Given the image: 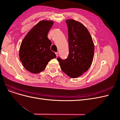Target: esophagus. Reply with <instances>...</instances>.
Here are the masks:
<instances>
[{
    "label": "esophagus",
    "mask_w": 120,
    "mask_h": 120,
    "mask_svg": "<svg viewBox=\"0 0 120 120\" xmlns=\"http://www.w3.org/2000/svg\"><path fill=\"white\" fill-rule=\"evenodd\" d=\"M56 56H59V53H58L57 52H56Z\"/></svg>",
    "instance_id": "esophagus-1"
}]
</instances>
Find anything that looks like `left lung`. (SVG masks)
I'll return each instance as SVG.
<instances>
[{"label":"left lung","instance_id":"left-lung-1","mask_svg":"<svg viewBox=\"0 0 120 120\" xmlns=\"http://www.w3.org/2000/svg\"><path fill=\"white\" fill-rule=\"evenodd\" d=\"M68 55L66 59L57 57L61 70L71 78H78L88 71L94 58L95 47L86 27L73 19H68Z\"/></svg>","mask_w":120,"mask_h":120}]
</instances>
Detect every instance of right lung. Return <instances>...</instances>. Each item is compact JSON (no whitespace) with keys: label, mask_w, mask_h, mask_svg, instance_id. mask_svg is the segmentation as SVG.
<instances>
[{"label":"right lung","mask_w":120,"mask_h":120,"mask_svg":"<svg viewBox=\"0 0 120 120\" xmlns=\"http://www.w3.org/2000/svg\"><path fill=\"white\" fill-rule=\"evenodd\" d=\"M53 25V21L42 20L32 28L21 43L19 57L23 66L31 73L43 71L52 59L56 57L50 50L52 42L48 34Z\"/></svg>","instance_id":"1"}]
</instances>
